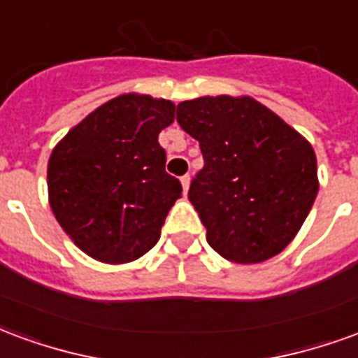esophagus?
Masks as SVG:
<instances>
[{
	"label": "esophagus",
	"instance_id": "obj_1",
	"mask_svg": "<svg viewBox=\"0 0 358 358\" xmlns=\"http://www.w3.org/2000/svg\"><path fill=\"white\" fill-rule=\"evenodd\" d=\"M180 182H182V187H184V194H187V189H189V182H192V178H189V174H186V176H182V178H180Z\"/></svg>",
	"mask_w": 358,
	"mask_h": 358
}]
</instances>
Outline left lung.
<instances>
[{"label": "left lung", "mask_w": 358, "mask_h": 358, "mask_svg": "<svg viewBox=\"0 0 358 358\" xmlns=\"http://www.w3.org/2000/svg\"><path fill=\"white\" fill-rule=\"evenodd\" d=\"M176 120L201 148L187 197L210 248L240 264L284 251L318 194L310 143L251 97L182 101Z\"/></svg>", "instance_id": "1"}]
</instances>
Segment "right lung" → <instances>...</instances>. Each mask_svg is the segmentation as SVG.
Returning <instances> with one entry per match:
<instances>
[{
	"label": "right lung",
	"instance_id": "add662e5",
	"mask_svg": "<svg viewBox=\"0 0 358 358\" xmlns=\"http://www.w3.org/2000/svg\"><path fill=\"white\" fill-rule=\"evenodd\" d=\"M174 120V103L126 94L103 103L53 149L50 203L78 248L101 263H130L161 236L182 194L164 171L159 132Z\"/></svg>",
	"mask_w": 358,
	"mask_h": 358
}]
</instances>
